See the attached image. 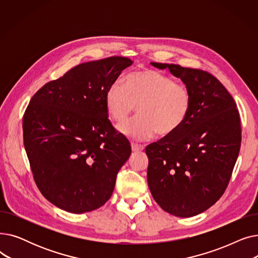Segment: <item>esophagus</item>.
<instances>
[{
  "label": "esophagus",
  "mask_w": 258,
  "mask_h": 258,
  "mask_svg": "<svg viewBox=\"0 0 258 258\" xmlns=\"http://www.w3.org/2000/svg\"><path fill=\"white\" fill-rule=\"evenodd\" d=\"M144 150L143 145H139V144H135L133 143L132 144V151L135 152V153H139V152H142Z\"/></svg>",
  "instance_id": "34e87169"
}]
</instances>
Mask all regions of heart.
<instances>
[{
  "instance_id": "obj_1",
  "label": "heart",
  "mask_w": 258,
  "mask_h": 258,
  "mask_svg": "<svg viewBox=\"0 0 258 258\" xmlns=\"http://www.w3.org/2000/svg\"><path fill=\"white\" fill-rule=\"evenodd\" d=\"M104 103L113 120L122 122L137 105L138 116L119 125L125 137L145 141L157 133L169 136L186 121L191 107V95L180 83L156 70L128 74L124 83L115 81L107 88Z\"/></svg>"
}]
</instances>
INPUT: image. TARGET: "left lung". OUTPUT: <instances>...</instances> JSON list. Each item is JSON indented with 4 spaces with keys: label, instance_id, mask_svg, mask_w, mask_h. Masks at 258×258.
Segmentation results:
<instances>
[{
    "label": "left lung",
    "instance_id": "obj_1",
    "mask_svg": "<svg viewBox=\"0 0 258 258\" xmlns=\"http://www.w3.org/2000/svg\"><path fill=\"white\" fill-rule=\"evenodd\" d=\"M180 78L191 95L184 124L147 145V183L164 211L190 218L210 208L225 192L237 160L241 128L236 103L208 72L151 62Z\"/></svg>",
    "mask_w": 258,
    "mask_h": 258
}]
</instances>
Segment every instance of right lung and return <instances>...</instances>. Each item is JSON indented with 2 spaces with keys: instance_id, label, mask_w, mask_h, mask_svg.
<instances>
[{
  "instance_id": "right-lung-1",
  "label": "right lung",
  "mask_w": 258,
  "mask_h": 258,
  "mask_svg": "<svg viewBox=\"0 0 258 258\" xmlns=\"http://www.w3.org/2000/svg\"><path fill=\"white\" fill-rule=\"evenodd\" d=\"M132 60L113 56L76 66L31 98L23 118L34 181L56 207L85 213L111 198L132 148L105 108L107 88Z\"/></svg>"
}]
</instances>
